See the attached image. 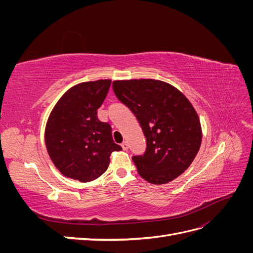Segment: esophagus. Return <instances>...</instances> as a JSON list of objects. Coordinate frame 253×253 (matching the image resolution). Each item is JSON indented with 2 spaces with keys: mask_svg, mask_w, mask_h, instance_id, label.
<instances>
[{
  "mask_svg": "<svg viewBox=\"0 0 253 253\" xmlns=\"http://www.w3.org/2000/svg\"><path fill=\"white\" fill-rule=\"evenodd\" d=\"M121 147H122V149H124L125 151H126L128 149V144H127L126 141H124V142L121 143Z\"/></svg>",
  "mask_w": 253,
  "mask_h": 253,
  "instance_id": "obj_1",
  "label": "esophagus"
}]
</instances>
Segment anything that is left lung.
Listing matches in <instances>:
<instances>
[{"label":"left lung","mask_w":253,"mask_h":253,"mask_svg":"<svg viewBox=\"0 0 253 253\" xmlns=\"http://www.w3.org/2000/svg\"><path fill=\"white\" fill-rule=\"evenodd\" d=\"M113 90L147 138L143 155L132 157L139 175L154 185L178 177L202 143L200 118L188 98L171 84L153 79L114 81Z\"/></svg>","instance_id":"8db88e82"}]
</instances>
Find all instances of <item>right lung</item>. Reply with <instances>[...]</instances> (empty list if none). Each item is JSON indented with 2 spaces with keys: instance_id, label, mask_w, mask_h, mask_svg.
I'll return each instance as SVG.
<instances>
[{
  "instance_id": "add662e5",
  "label": "right lung",
  "mask_w": 253,
  "mask_h": 253,
  "mask_svg": "<svg viewBox=\"0 0 253 253\" xmlns=\"http://www.w3.org/2000/svg\"><path fill=\"white\" fill-rule=\"evenodd\" d=\"M111 82L77 84L60 98L49 115L45 144L53 165L66 177L94 180L108 169L112 153L122 150L113 140L111 126L97 117Z\"/></svg>"
}]
</instances>
